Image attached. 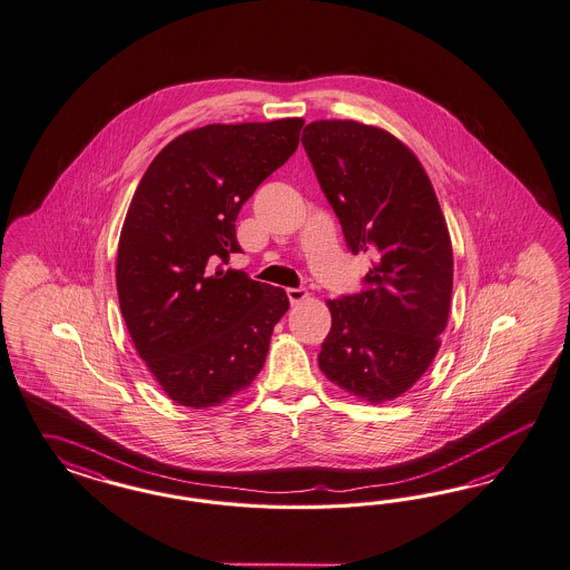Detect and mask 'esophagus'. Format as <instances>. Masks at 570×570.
<instances>
[{
    "label": "esophagus",
    "instance_id": "34e87169",
    "mask_svg": "<svg viewBox=\"0 0 570 570\" xmlns=\"http://www.w3.org/2000/svg\"><path fill=\"white\" fill-rule=\"evenodd\" d=\"M286 296H288V301H291V305H298L301 301H305L309 293L305 291V288H288L286 291Z\"/></svg>",
    "mask_w": 570,
    "mask_h": 570
}]
</instances>
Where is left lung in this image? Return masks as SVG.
<instances>
[{
    "label": "left lung",
    "mask_w": 570,
    "mask_h": 570,
    "mask_svg": "<svg viewBox=\"0 0 570 570\" xmlns=\"http://www.w3.org/2000/svg\"><path fill=\"white\" fill-rule=\"evenodd\" d=\"M301 141L348 250L374 257L362 293L328 301L320 370L355 397L391 401L429 370L448 326L453 253L445 217L424 167L389 131L313 121Z\"/></svg>",
    "instance_id": "8db88e82"
}]
</instances>
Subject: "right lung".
<instances>
[{"label": "right lung", "instance_id": "right-lung-1", "mask_svg": "<svg viewBox=\"0 0 570 570\" xmlns=\"http://www.w3.org/2000/svg\"><path fill=\"white\" fill-rule=\"evenodd\" d=\"M303 119L207 125L144 173L117 255L122 320L156 382L194 410L250 386L288 311L276 286L224 269L242 205L298 146Z\"/></svg>", "mask_w": 570, "mask_h": 570}]
</instances>
